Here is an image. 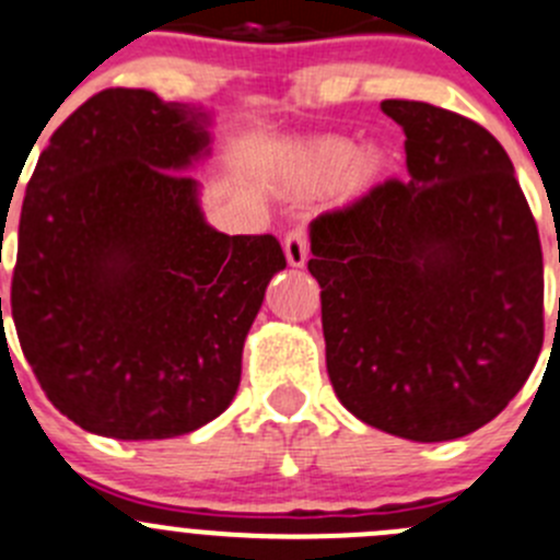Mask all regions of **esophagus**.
Wrapping results in <instances>:
<instances>
[{"mask_svg": "<svg viewBox=\"0 0 560 560\" xmlns=\"http://www.w3.org/2000/svg\"><path fill=\"white\" fill-rule=\"evenodd\" d=\"M282 250H285V258L291 267H304V264H307V253H310L307 231H304L302 225L288 231L285 242H282Z\"/></svg>", "mask_w": 560, "mask_h": 560, "instance_id": "obj_1", "label": "esophagus"}]
</instances>
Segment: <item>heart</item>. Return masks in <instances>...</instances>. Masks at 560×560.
Returning <instances> with one entry per match:
<instances>
[{
	"label": "heart",
	"instance_id": "heart-1",
	"mask_svg": "<svg viewBox=\"0 0 560 560\" xmlns=\"http://www.w3.org/2000/svg\"><path fill=\"white\" fill-rule=\"evenodd\" d=\"M351 156L353 143L346 138H318V141L302 143L291 152V179L302 187H324L346 171ZM384 165L386 160L378 149L359 152L354 163L348 166V187L353 192L368 190L381 179Z\"/></svg>",
	"mask_w": 560,
	"mask_h": 560
}]
</instances>
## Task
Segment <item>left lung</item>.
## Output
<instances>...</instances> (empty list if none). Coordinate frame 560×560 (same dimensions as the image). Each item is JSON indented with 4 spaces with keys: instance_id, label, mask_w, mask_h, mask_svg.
<instances>
[{
    "instance_id": "1",
    "label": "left lung",
    "mask_w": 560,
    "mask_h": 560,
    "mask_svg": "<svg viewBox=\"0 0 560 560\" xmlns=\"http://www.w3.org/2000/svg\"><path fill=\"white\" fill-rule=\"evenodd\" d=\"M406 132L389 179L310 223L326 370L370 428L435 444L495 419L545 340V269L506 149L419 100H384Z\"/></svg>"
}]
</instances>
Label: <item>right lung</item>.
<instances>
[{"mask_svg":"<svg viewBox=\"0 0 560 560\" xmlns=\"http://www.w3.org/2000/svg\"><path fill=\"white\" fill-rule=\"evenodd\" d=\"M209 125L196 105L105 90L57 127L26 185L15 331L48 400L94 435L174 439L218 419L285 269L272 234L203 218L187 171L209 158Z\"/></svg>","mask_w":560,"mask_h":560,"instance_id":"add662e5","label":"right lung"}]
</instances>
